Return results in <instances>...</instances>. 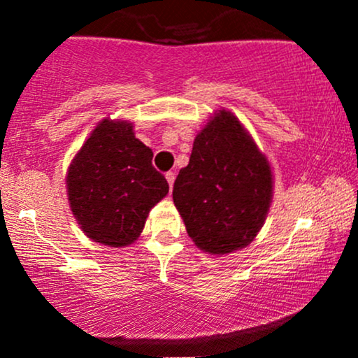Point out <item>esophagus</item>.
<instances>
[{
  "label": "esophagus",
  "instance_id": "1",
  "mask_svg": "<svg viewBox=\"0 0 358 358\" xmlns=\"http://www.w3.org/2000/svg\"><path fill=\"white\" fill-rule=\"evenodd\" d=\"M166 182H168V185H170V188L173 187V183H175V173H173V171H168V173H166Z\"/></svg>",
  "mask_w": 358,
  "mask_h": 358
}]
</instances>
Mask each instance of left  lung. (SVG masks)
Here are the masks:
<instances>
[{
  "instance_id": "obj_1",
  "label": "left lung",
  "mask_w": 358,
  "mask_h": 358,
  "mask_svg": "<svg viewBox=\"0 0 358 358\" xmlns=\"http://www.w3.org/2000/svg\"><path fill=\"white\" fill-rule=\"evenodd\" d=\"M273 200L269 162L241 121L220 109L196 134L173 202L188 236L208 254L245 248L261 231Z\"/></svg>"
}]
</instances>
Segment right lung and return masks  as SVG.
I'll return each mask as SVG.
<instances>
[{"instance_id":"obj_1","label":"right lung","mask_w":358,"mask_h":358,"mask_svg":"<svg viewBox=\"0 0 358 358\" xmlns=\"http://www.w3.org/2000/svg\"><path fill=\"white\" fill-rule=\"evenodd\" d=\"M133 122L102 119L67 171L71 210L85 236L109 248L133 244L148 213L168 193L151 165L153 151L134 136Z\"/></svg>"}]
</instances>
